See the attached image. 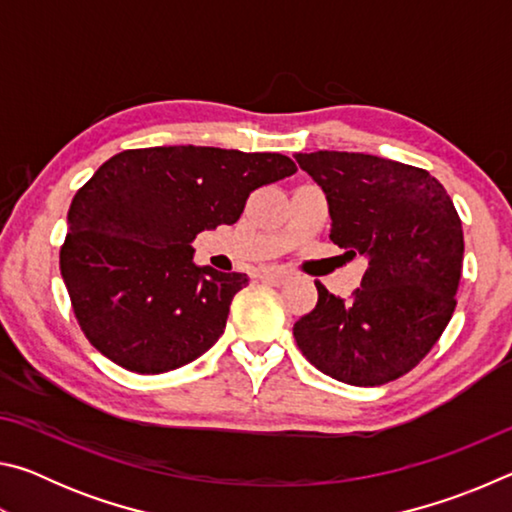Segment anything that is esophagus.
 Listing matches in <instances>:
<instances>
[{
	"label": "esophagus",
	"instance_id": "1",
	"mask_svg": "<svg viewBox=\"0 0 512 512\" xmlns=\"http://www.w3.org/2000/svg\"><path fill=\"white\" fill-rule=\"evenodd\" d=\"M259 280L268 282V284H275V287H277V284L289 280V273L284 271V268H264V271L259 273Z\"/></svg>",
	"mask_w": 512,
	"mask_h": 512
}]
</instances>
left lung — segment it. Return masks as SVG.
<instances>
[{
  "label": "left lung",
  "mask_w": 512,
  "mask_h": 512,
  "mask_svg": "<svg viewBox=\"0 0 512 512\" xmlns=\"http://www.w3.org/2000/svg\"><path fill=\"white\" fill-rule=\"evenodd\" d=\"M323 189L329 239L368 259L348 300L316 282V307L293 325L311 366L352 386H381L427 357L456 307L463 228L429 171L379 155L298 153Z\"/></svg>",
  "instance_id": "1"
}]
</instances>
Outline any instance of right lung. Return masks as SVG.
<instances>
[{
	"mask_svg": "<svg viewBox=\"0 0 512 512\" xmlns=\"http://www.w3.org/2000/svg\"><path fill=\"white\" fill-rule=\"evenodd\" d=\"M296 171L280 153L194 144L103 162L69 205L60 248V275L88 341L140 375L210 350L248 277L198 266L192 241L237 223L250 192Z\"/></svg>",
	"mask_w": 512,
	"mask_h": 512,
	"instance_id": "1",
	"label": "right lung"
}]
</instances>
